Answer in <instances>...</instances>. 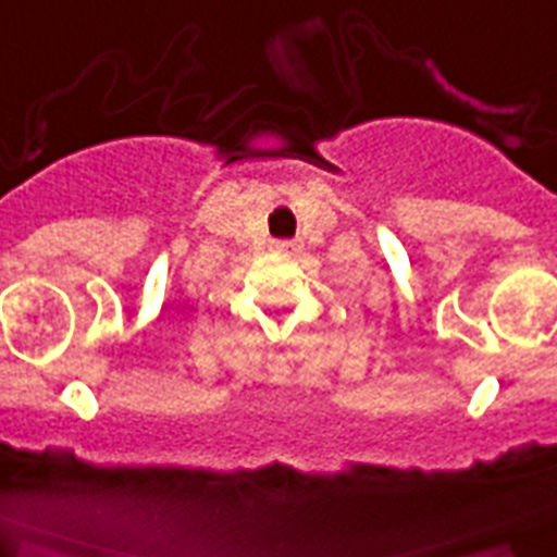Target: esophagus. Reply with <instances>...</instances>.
<instances>
[{
  "mask_svg": "<svg viewBox=\"0 0 557 557\" xmlns=\"http://www.w3.org/2000/svg\"><path fill=\"white\" fill-rule=\"evenodd\" d=\"M273 248H278V251H289V253H295V251H300V240H275L273 243Z\"/></svg>",
  "mask_w": 557,
  "mask_h": 557,
  "instance_id": "34e87169",
  "label": "esophagus"
}]
</instances>
